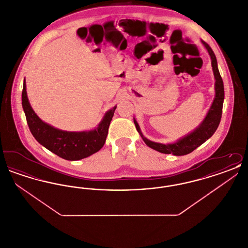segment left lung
Segmentation results:
<instances>
[{
	"instance_id": "left-lung-1",
	"label": "left lung",
	"mask_w": 248,
	"mask_h": 248,
	"mask_svg": "<svg viewBox=\"0 0 248 248\" xmlns=\"http://www.w3.org/2000/svg\"><path fill=\"white\" fill-rule=\"evenodd\" d=\"M201 42L203 45V46L206 48L211 58V65H212L213 73L215 77V98L213 100L212 105L210 107L206 116L202 120L200 124L188 135L177 140V141L163 144V143L152 141L147 138H145L144 135L142 134L141 130L137 120L134 118L136 128L140 133L143 141L145 142L146 145H148L150 148L154 149L159 153L173 154L176 156L190 154L203 142L206 141L209 138L212 137L213 134L216 132L220 123V119L222 115V107H223V101H224L223 81L218 71L217 61L212 49L205 42L203 41H201Z\"/></svg>"
}]
</instances>
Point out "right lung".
<instances>
[{
    "label": "right lung",
    "mask_w": 248,
    "mask_h": 248,
    "mask_svg": "<svg viewBox=\"0 0 248 248\" xmlns=\"http://www.w3.org/2000/svg\"><path fill=\"white\" fill-rule=\"evenodd\" d=\"M22 107L28 125L36 140L53 154L68 161H78L97 153L105 144L108 130L116 107L104 114L94 129L70 132L58 129L39 118L31 106L24 79Z\"/></svg>",
    "instance_id": "1"
}]
</instances>
